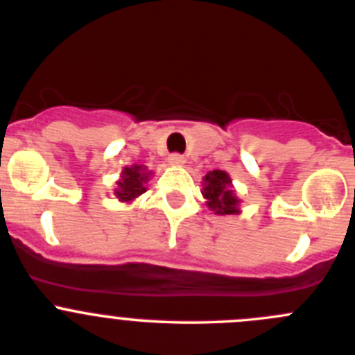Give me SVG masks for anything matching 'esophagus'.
Listing matches in <instances>:
<instances>
[{
  "label": "esophagus",
  "instance_id": "1",
  "mask_svg": "<svg viewBox=\"0 0 355 355\" xmlns=\"http://www.w3.org/2000/svg\"><path fill=\"white\" fill-rule=\"evenodd\" d=\"M168 163H171L172 167H183L184 163H187V158H184L183 155H178V153H174V155L168 156Z\"/></svg>",
  "mask_w": 355,
  "mask_h": 355
}]
</instances>
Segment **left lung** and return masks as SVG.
I'll list each match as a JSON object with an SVG mask.
<instances>
[{"mask_svg": "<svg viewBox=\"0 0 355 355\" xmlns=\"http://www.w3.org/2000/svg\"><path fill=\"white\" fill-rule=\"evenodd\" d=\"M202 197L215 215H236L240 202L234 192L233 180L225 171H211L202 178Z\"/></svg>", "mask_w": 355, "mask_h": 355, "instance_id": "left-lung-1", "label": "left lung"}]
</instances>
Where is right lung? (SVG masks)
<instances>
[{
	"label": "right lung",
	"mask_w": 355,
	"mask_h": 355,
	"mask_svg": "<svg viewBox=\"0 0 355 355\" xmlns=\"http://www.w3.org/2000/svg\"><path fill=\"white\" fill-rule=\"evenodd\" d=\"M153 172L147 171L144 165H131V167H124L121 172V180L117 181L114 193L121 202H133L139 196H142L147 190V183H149Z\"/></svg>",
	"instance_id": "1"
}]
</instances>
